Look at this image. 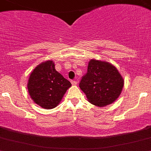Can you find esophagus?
Segmentation results:
<instances>
[{"label": "esophagus", "mask_w": 151, "mask_h": 151, "mask_svg": "<svg viewBox=\"0 0 151 151\" xmlns=\"http://www.w3.org/2000/svg\"><path fill=\"white\" fill-rule=\"evenodd\" d=\"M71 84H72L73 86H76L77 84V82L75 81V80H72V81H71Z\"/></svg>", "instance_id": "1"}]
</instances>
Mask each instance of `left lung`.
Segmentation results:
<instances>
[{"mask_svg": "<svg viewBox=\"0 0 151 151\" xmlns=\"http://www.w3.org/2000/svg\"><path fill=\"white\" fill-rule=\"evenodd\" d=\"M124 80L115 66L92 59L88 63L87 73L80 83L88 102L104 107L115 102L123 89Z\"/></svg>", "mask_w": 151, "mask_h": 151, "instance_id": "obj_1", "label": "left lung"}]
</instances>
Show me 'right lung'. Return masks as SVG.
Here are the masks:
<instances>
[{
  "instance_id": "obj_1",
  "label": "right lung",
  "mask_w": 151,
  "mask_h": 151,
  "mask_svg": "<svg viewBox=\"0 0 151 151\" xmlns=\"http://www.w3.org/2000/svg\"><path fill=\"white\" fill-rule=\"evenodd\" d=\"M71 86V83L56 71L53 60L38 65L29 74L27 82L31 99L45 109L56 107Z\"/></svg>"
}]
</instances>
